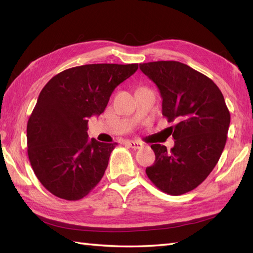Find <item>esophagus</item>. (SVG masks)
<instances>
[{
    "label": "esophagus",
    "instance_id": "1",
    "mask_svg": "<svg viewBox=\"0 0 253 253\" xmlns=\"http://www.w3.org/2000/svg\"><path fill=\"white\" fill-rule=\"evenodd\" d=\"M127 146H128V147H130L131 149L138 150V149L142 148L143 144H142V143H140V142H138V141H127Z\"/></svg>",
    "mask_w": 253,
    "mask_h": 253
}]
</instances>
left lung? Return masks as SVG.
<instances>
[{
    "instance_id": "obj_1",
    "label": "left lung",
    "mask_w": 253,
    "mask_h": 253,
    "mask_svg": "<svg viewBox=\"0 0 253 253\" xmlns=\"http://www.w3.org/2000/svg\"><path fill=\"white\" fill-rule=\"evenodd\" d=\"M157 84L162 114L175 140L170 150L152 144L155 162L146 173L160 190L171 196L191 191L215 168L226 143L230 114L217 85L206 75L176 61L140 64Z\"/></svg>"
}]
</instances>
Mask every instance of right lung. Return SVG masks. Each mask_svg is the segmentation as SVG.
Returning a JSON list of instances; mask_svg holds the SVG:
<instances>
[{
    "label": "right lung",
    "mask_w": 253,
    "mask_h": 253,
    "mask_svg": "<svg viewBox=\"0 0 253 253\" xmlns=\"http://www.w3.org/2000/svg\"><path fill=\"white\" fill-rule=\"evenodd\" d=\"M138 64H89L55 75L41 90L27 124L28 157L53 195L75 201L99 184L114 143L90 140L88 122L104 112L113 91Z\"/></svg>",
    "instance_id": "add662e5"
}]
</instances>
